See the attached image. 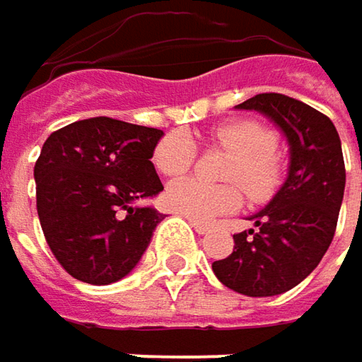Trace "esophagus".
<instances>
[{
  "instance_id": "esophagus-1",
  "label": "esophagus",
  "mask_w": 362,
  "mask_h": 362,
  "mask_svg": "<svg viewBox=\"0 0 362 362\" xmlns=\"http://www.w3.org/2000/svg\"><path fill=\"white\" fill-rule=\"evenodd\" d=\"M188 221H190V225H192V227H194V231H197V233H209V231H211V225L209 223H202V221H197V219H188Z\"/></svg>"
}]
</instances>
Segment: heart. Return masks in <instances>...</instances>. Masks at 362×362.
<instances>
[{"label": "heart", "mask_w": 362, "mask_h": 362, "mask_svg": "<svg viewBox=\"0 0 362 362\" xmlns=\"http://www.w3.org/2000/svg\"><path fill=\"white\" fill-rule=\"evenodd\" d=\"M211 143L235 153L227 168V178L240 182L252 201H266L283 180L285 161L276 149V135L258 120H235L211 131ZM197 158L192 141L184 133H170L160 139L153 161L163 176L186 174ZM165 202L172 211L204 221L215 215L233 213L242 206V188L233 182L211 184L201 178H186L168 186Z\"/></svg>", "instance_id": "heart-1"}]
</instances>
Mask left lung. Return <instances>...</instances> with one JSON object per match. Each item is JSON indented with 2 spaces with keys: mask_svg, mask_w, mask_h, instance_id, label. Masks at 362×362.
I'll return each instance as SVG.
<instances>
[{
  "mask_svg": "<svg viewBox=\"0 0 362 362\" xmlns=\"http://www.w3.org/2000/svg\"><path fill=\"white\" fill-rule=\"evenodd\" d=\"M238 108L274 120L291 149L287 182L250 221L256 229L233 235V252L213 262L225 287L250 297H272L299 285L320 264L334 240L346 170L334 122L285 94H258Z\"/></svg>",
  "mask_w": 362,
  "mask_h": 362,
  "instance_id": "8db88e82",
  "label": "left lung"
}]
</instances>
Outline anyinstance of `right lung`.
<instances>
[{
	"instance_id": "1",
	"label": "right lung",
	"mask_w": 362,
	"mask_h": 362,
	"mask_svg": "<svg viewBox=\"0 0 362 362\" xmlns=\"http://www.w3.org/2000/svg\"><path fill=\"white\" fill-rule=\"evenodd\" d=\"M161 135L96 117L45 141L34 165L36 211L57 262L77 281L117 283L147 250L163 215L133 202L163 190L151 163Z\"/></svg>"
}]
</instances>
